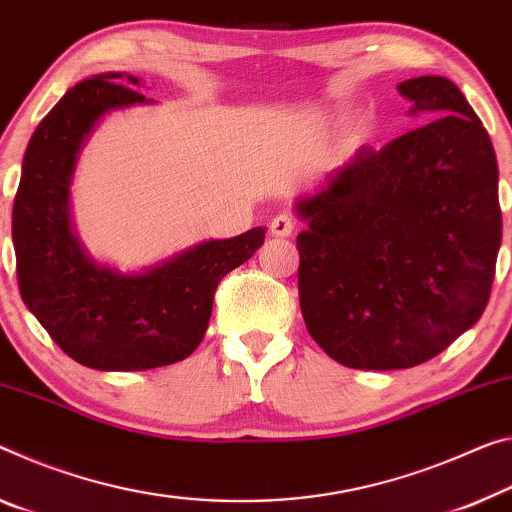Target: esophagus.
I'll list each match as a JSON object with an SVG mask.
<instances>
[{
    "label": "esophagus",
    "mask_w": 512,
    "mask_h": 512,
    "mask_svg": "<svg viewBox=\"0 0 512 512\" xmlns=\"http://www.w3.org/2000/svg\"><path fill=\"white\" fill-rule=\"evenodd\" d=\"M294 227H296L294 218L287 216V214H280L271 221V234H273V237H291Z\"/></svg>",
    "instance_id": "34e87169"
}]
</instances>
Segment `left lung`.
Masks as SVG:
<instances>
[{"mask_svg": "<svg viewBox=\"0 0 512 512\" xmlns=\"http://www.w3.org/2000/svg\"><path fill=\"white\" fill-rule=\"evenodd\" d=\"M433 120L337 166L296 200L307 332L351 369H410L481 319L501 246L488 132L446 77L401 81Z\"/></svg>", "mask_w": 512, "mask_h": 512, "instance_id": "1", "label": "left lung"}]
</instances>
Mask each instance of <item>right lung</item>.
<instances>
[{"label": "right lung", "mask_w": 512, "mask_h": 512, "mask_svg": "<svg viewBox=\"0 0 512 512\" xmlns=\"http://www.w3.org/2000/svg\"><path fill=\"white\" fill-rule=\"evenodd\" d=\"M139 77L102 72L79 81L40 120L22 159L13 202V248L24 305L72 360L97 371H145L196 351L214 291L248 262L266 227L209 239L139 273L95 262L72 227L70 184L86 141L113 111L154 104L118 84Z\"/></svg>", "instance_id": "1"}]
</instances>
